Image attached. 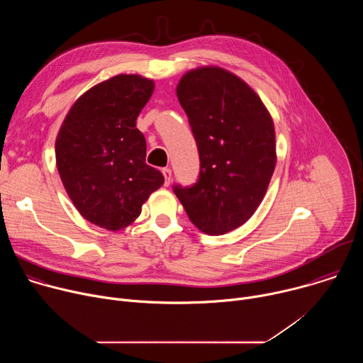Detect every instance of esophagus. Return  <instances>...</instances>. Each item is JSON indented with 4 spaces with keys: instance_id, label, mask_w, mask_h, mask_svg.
Here are the masks:
<instances>
[{
    "instance_id": "obj_1",
    "label": "esophagus",
    "mask_w": 363,
    "mask_h": 363,
    "mask_svg": "<svg viewBox=\"0 0 363 363\" xmlns=\"http://www.w3.org/2000/svg\"><path fill=\"white\" fill-rule=\"evenodd\" d=\"M162 174H164V178H165V186H169L171 178H172V171L169 168H164Z\"/></svg>"
}]
</instances>
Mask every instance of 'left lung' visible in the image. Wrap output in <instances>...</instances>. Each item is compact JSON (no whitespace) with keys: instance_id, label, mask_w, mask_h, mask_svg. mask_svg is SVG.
I'll list each match as a JSON object with an SVG mask.
<instances>
[{"instance_id":"left-lung-1","label":"left lung","mask_w":363,"mask_h":363,"mask_svg":"<svg viewBox=\"0 0 363 363\" xmlns=\"http://www.w3.org/2000/svg\"><path fill=\"white\" fill-rule=\"evenodd\" d=\"M177 96L199 153V177L174 192L192 224L221 235L242 225L263 201L276 168L273 119L258 94L221 67L182 76Z\"/></svg>"}]
</instances>
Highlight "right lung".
Here are the masks:
<instances>
[{
	"label": "right lung",
	"mask_w": 363,
	"mask_h": 363,
	"mask_svg": "<svg viewBox=\"0 0 363 363\" xmlns=\"http://www.w3.org/2000/svg\"><path fill=\"white\" fill-rule=\"evenodd\" d=\"M155 83L118 74L83 93L56 139V164L77 211L109 231L130 225L164 175L146 165V140L136 119Z\"/></svg>",
	"instance_id": "right-lung-1"
}]
</instances>
